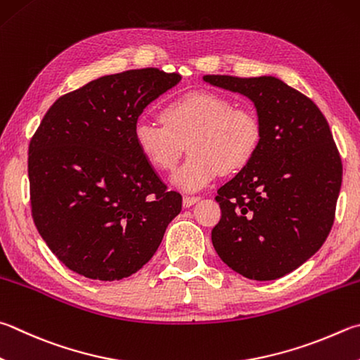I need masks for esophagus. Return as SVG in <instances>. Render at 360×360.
Segmentation results:
<instances>
[{
    "mask_svg": "<svg viewBox=\"0 0 360 360\" xmlns=\"http://www.w3.org/2000/svg\"><path fill=\"white\" fill-rule=\"evenodd\" d=\"M201 200V197H184L182 198V206L184 207H191L195 202H198Z\"/></svg>",
    "mask_w": 360,
    "mask_h": 360,
    "instance_id": "esophagus-1",
    "label": "esophagus"
}]
</instances>
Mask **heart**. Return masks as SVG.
Returning a JSON list of instances; mask_svg holds the SVG:
<instances>
[{
  "instance_id": "obj_1",
  "label": "heart",
  "mask_w": 360,
  "mask_h": 360,
  "mask_svg": "<svg viewBox=\"0 0 360 360\" xmlns=\"http://www.w3.org/2000/svg\"><path fill=\"white\" fill-rule=\"evenodd\" d=\"M160 121H140L134 140L140 154L159 172H173L186 160L173 182L182 191H200L219 173H236L255 158L263 139L261 121L253 110L233 105L212 91H191L160 110Z\"/></svg>"
}]
</instances>
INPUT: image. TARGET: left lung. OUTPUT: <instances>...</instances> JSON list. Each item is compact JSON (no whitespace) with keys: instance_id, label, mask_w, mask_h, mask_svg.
I'll return each mask as SVG.
<instances>
[{"instance_id":"8db88e82","label":"left lung","mask_w":360,"mask_h":360,"mask_svg":"<svg viewBox=\"0 0 360 360\" xmlns=\"http://www.w3.org/2000/svg\"><path fill=\"white\" fill-rule=\"evenodd\" d=\"M257 107L263 139L255 158L217 191L211 238L240 276L276 280L304 264L334 225L342 159L321 110L276 77L205 75Z\"/></svg>"}]
</instances>
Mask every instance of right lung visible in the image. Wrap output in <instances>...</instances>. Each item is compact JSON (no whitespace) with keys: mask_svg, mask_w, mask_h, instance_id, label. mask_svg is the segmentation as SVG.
<instances>
[{"mask_svg":"<svg viewBox=\"0 0 360 360\" xmlns=\"http://www.w3.org/2000/svg\"><path fill=\"white\" fill-rule=\"evenodd\" d=\"M158 68L101 77L61 96L28 149L31 215L45 244L80 276L113 282L158 250L182 197L134 140L149 102L179 83Z\"/></svg>","mask_w":360,"mask_h":360,"instance_id":"add662e5","label":"right lung"}]
</instances>
